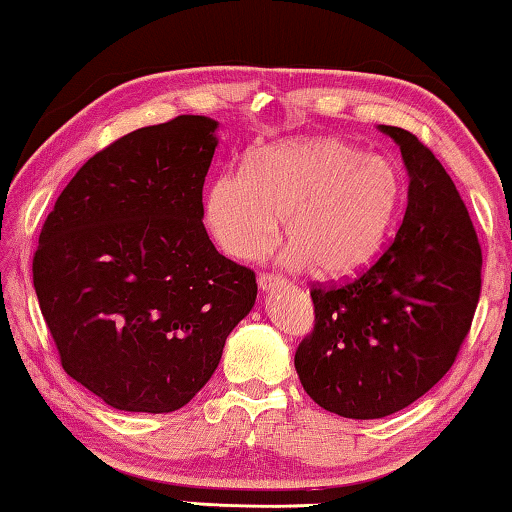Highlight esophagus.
Wrapping results in <instances>:
<instances>
[{"mask_svg": "<svg viewBox=\"0 0 512 512\" xmlns=\"http://www.w3.org/2000/svg\"><path fill=\"white\" fill-rule=\"evenodd\" d=\"M285 278L282 275H275V273H259L257 278V285L262 291H269V289H275V287H282L285 285Z\"/></svg>", "mask_w": 512, "mask_h": 512, "instance_id": "34e87169", "label": "esophagus"}]
</instances>
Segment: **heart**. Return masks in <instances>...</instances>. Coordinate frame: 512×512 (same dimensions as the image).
I'll return each mask as SVG.
<instances>
[{"label":"heart","mask_w":512,"mask_h":512,"mask_svg":"<svg viewBox=\"0 0 512 512\" xmlns=\"http://www.w3.org/2000/svg\"><path fill=\"white\" fill-rule=\"evenodd\" d=\"M401 193L399 170L378 154L339 139L285 141L218 175L205 214L214 239L237 259L269 253L287 216L289 262L344 278L383 250Z\"/></svg>","instance_id":"heart-1"}]
</instances>
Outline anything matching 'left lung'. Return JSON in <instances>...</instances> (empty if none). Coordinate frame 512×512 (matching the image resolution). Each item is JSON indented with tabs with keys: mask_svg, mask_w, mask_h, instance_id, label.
Instances as JSON below:
<instances>
[{
	"mask_svg": "<svg viewBox=\"0 0 512 512\" xmlns=\"http://www.w3.org/2000/svg\"><path fill=\"white\" fill-rule=\"evenodd\" d=\"M378 129L410 175L403 223L358 278L312 285L314 330L294 358L310 399L348 419L394 415L442 380L481 296V243L456 184L408 129Z\"/></svg>",
	"mask_w": 512,
	"mask_h": 512,
	"instance_id": "obj_1",
	"label": "left lung"
}]
</instances>
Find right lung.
I'll return each instance as SVG.
<instances>
[{
    "instance_id": "obj_1",
    "label": "right lung",
    "mask_w": 512,
    "mask_h": 512,
    "mask_svg": "<svg viewBox=\"0 0 512 512\" xmlns=\"http://www.w3.org/2000/svg\"><path fill=\"white\" fill-rule=\"evenodd\" d=\"M216 127L177 116L113 141L40 230L34 287L61 367L116 410H180L255 305V271L202 225Z\"/></svg>"
}]
</instances>
